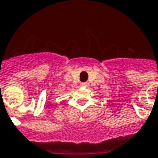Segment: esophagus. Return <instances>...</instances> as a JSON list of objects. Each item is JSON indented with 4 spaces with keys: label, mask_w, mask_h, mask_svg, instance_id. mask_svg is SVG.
<instances>
[{
    "label": "esophagus",
    "mask_w": 158,
    "mask_h": 158,
    "mask_svg": "<svg viewBox=\"0 0 158 158\" xmlns=\"http://www.w3.org/2000/svg\"><path fill=\"white\" fill-rule=\"evenodd\" d=\"M80 85H81L82 86H87V85H88V83H87V82H84V83H81Z\"/></svg>",
    "instance_id": "obj_1"
}]
</instances>
